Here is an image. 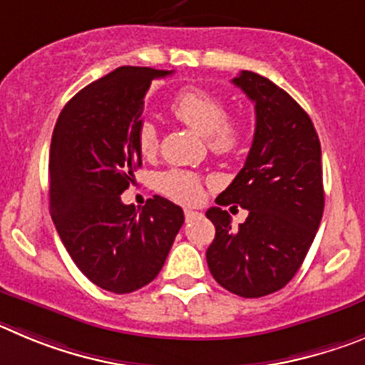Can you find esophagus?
Returning <instances> with one entry per match:
<instances>
[{"mask_svg": "<svg viewBox=\"0 0 365 365\" xmlns=\"http://www.w3.org/2000/svg\"><path fill=\"white\" fill-rule=\"evenodd\" d=\"M183 215H185V220L189 222V220L196 218V216H198V212L192 211V209H185V211H183Z\"/></svg>", "mask_w": 365, "mask_h": 365, "instance_id": "obj_1", "label": "esophagus"}]
</instances>
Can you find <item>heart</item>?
Instances as JSON below:
<instances>
[{
  "instance_id": "1",
  "label": "heart",
  "mask_w": 365,
  "mask_h": 365,
  "mask_svg": "<svg viewBox=\"0 0 365 365\" xmlns=\"http://www.w3.org/2000/svg\"><path fill=\"white\" fill-rule=\"evenodd\" d=\"M170 113L205 138L207 147L216 156H232L244 145V121L229 118L225 100L207 88H182L170 101ZM136 145L145 158L158 153V130L150 121L138 127ZM158 187L163 195L183 203H195L202 198V178L189 170H167L158 178Z\"/></svg>"
}]
</instances>
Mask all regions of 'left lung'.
Segmentation results:
<instances>
[{"mask_svg": "<svg viewBox=\"0 0 365 365\" xmlns=\"http://www.w3.org/2000/svg\"><path fill=\"white\" fill-rule=\"evenodd\" d=\"M255 103L256 127L244 169L205 212L216 235L207 249L215 280L244 298L291 282L313 244L324 212L322 149L313 121L284 88L251 71L232 80ZM244 206L238 230L222 205Z\"/></svg>", "mask_w": 365, "mask_h": 365, "instance_id": "1", "label": "left lung"}]
</instances>
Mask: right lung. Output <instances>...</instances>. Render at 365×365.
<instances>
[{"label": "right lung", "instance_id": "1", "mask_svg": "<svg viewBox=\"0 0 365 365\" xmlns=\"http://www.w3.org/2000/svg\"><path fill=\"white\" fill-rule=\"evenodd\" d=\"M173 71L120 67L81 88L61 110L51 142V215L65 249L88 280L133 293L162 271L183 225L182 207L162 196L125 205L142 165L136 130L150 81Z\"/></svg>", "mask_w": 365, "mask_h": 365}]
</instances>
